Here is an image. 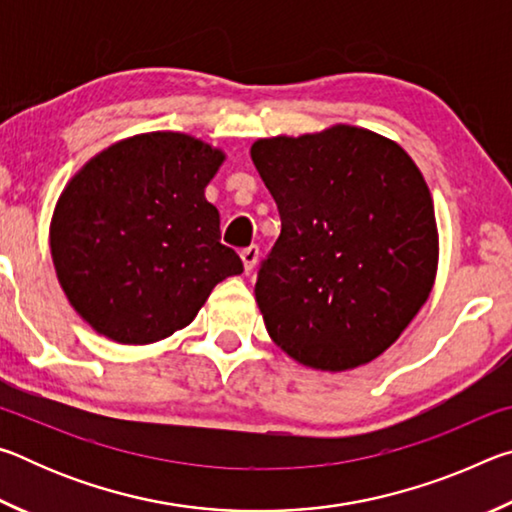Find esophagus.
<instances>
[{"label":"esophagus","mask_w":512,"mask_h":512,"mask_svg":"<svg viewBox=\"0 0 512 512\" xmlns=\"http://www.w3.org/2000/svg\"><path fill=\"white\" fill-rule=\"evenodd\" d=\"M257 259H259V248L257 246H248V248L241 250V262H244L246 273L253 271L255 264H257Z\"/></svg>","instance_id":"esophagus-1"}]
</instances>
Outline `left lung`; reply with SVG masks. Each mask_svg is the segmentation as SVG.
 I'll use <instances>...</instances> for the list:
<instances>
[{"instance_id":"left-lung-1","label":"left lung","mask_w":512,"mask_h":512,"mask_svg":"<svg viewBox=\"0 0 512 512\" xmlns=\"http://www.w3.org/2000/svg\"><path fill=\"white\" fill-rule=\"evenodd\" d=\"M250 158L282 219L255 284L268 336L316 370L377 359L436 280V214L420 169L400 144L348 124L257 140Z\"/></svg>"}]
</instances>
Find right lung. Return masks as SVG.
Wrapping results in <instances>:
<instances>
[{"instance_id": "add662e5", "label": "right lung", "mask_w": 512, "mask_h": 512, "mask_svg": "<svg viewBox=\"0 0 512 512\" xmlns=\"http://www.w3.org/2000/svg\"><path fill=\"white\" fill-rule=\"evenodd\" d=\"M223 160L192 135L158 131L108 146L69 180L51 216V259L94 332L124 345L167 339L244 271L205 198Z\"/></svg>"}]
</instances>
